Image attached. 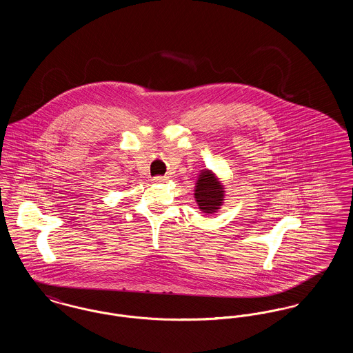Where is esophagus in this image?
Wrapping results in <instances>:
<instances>
[{
    "instance_id": "obj_1",
    "label": "esophagus",
    "mask_w": 353,
    "mask_h": 353,
    "mask_svg": "<svg viewBox=\"0 0 353 353\" xmlns=\"http://www.w3.org/2000/svg\"><path fill=\"white\" fill-rule=\"evenodd\" d=\"M167 180H168V177H165V176H156V177L152 179V181H153L154 184H163V183H165Z\"/></svg>"
}]
</instances>
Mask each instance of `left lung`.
I'll list each match as a JSON object with an SVG mask.
<instances>
[{"instance_id": "left-lung-1", "label": "left lung", "mask_w": 353, "mask_h": 353, "mask_svg": "<svg viewBox=\"0 0 353 353\" xmlns=\"http://www.w3.org/2000/svg\"><path fill=\"white\" fill-rule=\"evenodd\" d=\"M223 185L221 184L216 174L209 169L201 170L200 177L196 183L194 199L199 203V208L201 209L202 213H216L223 202Z\"/></svg>"}]
</instances>
